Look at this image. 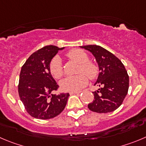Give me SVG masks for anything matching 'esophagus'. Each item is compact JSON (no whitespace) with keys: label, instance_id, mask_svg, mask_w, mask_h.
I'll return each mask as SVG.
<instances>
[{"label":"esophagus","instance_id":"esophagus-1","mask_svg":"<svg viewBox=\"0 0 146 146\" xmlns=\"http://www.w3.org/2000/svg\"><path fill=\"white\" fill-rule=\"evenodd\" d=\"M81 93V92H70V94H79Z\"/></svg>","mask_w":146,"mask_h":146}]
</instances>
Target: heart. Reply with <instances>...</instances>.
<instances>
[{"label": "heart", "mask_w": 146, "mask_h": 146, "mask_svg": "<svg viewBox=\"0 0 146 146\" xmlns=\"http://www.w3.org/2000/svg\"><path fill=\"white\" fill-rule=\"evenodd\" d=\"M68 57L72 60L79 64L78 73H84L89 78L94 79L98 73L97 67L92 62H89L86 53L79 49H73L67 54ZM50 71L52 76L59 79L63 75L62 61L60 57L57 56L52 60L50 65ZM88 84V78L83 73L76 76H68L60 82V86L62 90L65 92H78L84 88Z\"/></svg>", "instance_id": "heart-1"}]
</instances>
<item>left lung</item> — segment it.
<instances>
[{"label": "left lung", "mask_w": 146, "mask_h": 146, "mask_svg": "<svg viewBox=\"0 0 146 146\" xmlns=\"http://www.w3.org/2000/svg\"><path fill=\"white\" fill-rule=\"evenodd\" d=\"M80 47L88 50L94 56L99 73L94 86L101 87L93 92L94 100L88 104L91 111L108 113L122 104L129 88V76L125 66L114 54L99 45Z\"/></svg>", "instance_id": "1"}]
</instances>
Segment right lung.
I'll return each instance as SVG.
<instances>
[{"mask_svg":"<svg viewBox=\"0 0 146 146\" xmlns=\"http://www.w3.org/2000/svg\"><path fill=\"white\" fill-rule=\"evenodd\" d=\"M59 48L48 45L31 54L21 67L19 94L27 112L33 117L48 119L58 116L65 109L69 94H53L59 86L50 71L52 59Z\"/></svg>","mask_w":146,"mask_h":146,"instance_id":"1","label":"right lung"}]
</instances>
